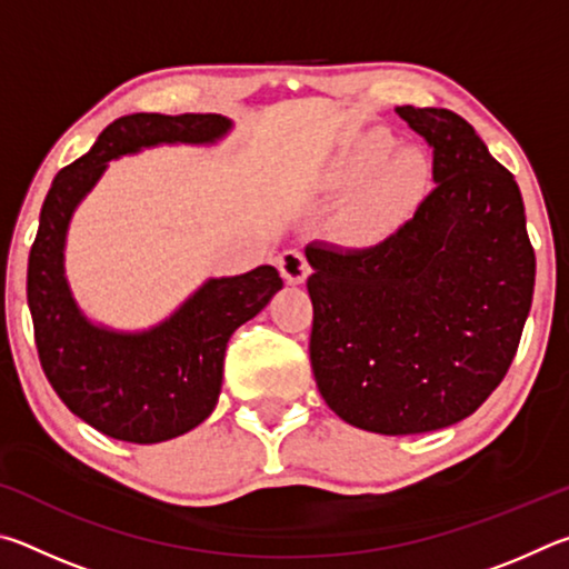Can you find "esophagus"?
Masks as SVG:
<instances>
[{
    "instance_id": "esophagus-1",
    "label": "esophagus",
    "mask_w": 569,
    "mask_h": 569,
    "mask_svg": "<svg viewBox=\"0 0 569 569\" xmlns=\"http://www.w3.org/2000/svg\"><path fill=\"white\" fill-rule=\"evenodd\" d=\"M276 266H278V271H281V276L286 278V283H291V286L303 283L308 273H311V266H308L303 253H298V250H283V253L276 258Z\"/></svg>"
}]
</instances>
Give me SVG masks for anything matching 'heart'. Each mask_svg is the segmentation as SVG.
<instances>
[{"label":"heart","mask_w":569,"mask_h":569,"mask_svg":"<svg viewBox=\"0 0 569 569\" xmlns=\"http://www.w3.org/2000/svg\"><path fill=\"white\" fill-rule=\"evenodd\" d=\"M389 132H369L331 162L323 188L351 196L336 220L346 248L371 253L403 236L431 190V160L419 148H398Z\"/></svg>","instance_id":"b5f03b06"}]
</instances>
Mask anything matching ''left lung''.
Wrapping results in <instances>:
<instances>
[{"label": "left lung", "instance_id": "left-lung-1", "mask_svg": "<svg viewBox=\"0 0 569 569\" xmlns=\"http://www.w3.org/2000/svg\"><path fill=\"white\" fill-rule=\"evenodd\" d=\"M397 112L435 150L419 216L371 253L306 248L316 387L346 423L389 437L475 413L515 359L535 291L512 172L457 112Z\"/></svg>", "mask_w": 569, "mask_h": 569}]
</instances>
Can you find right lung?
Wrapping results in <instances>:
<instances>
[{
	"label": "right lung",
	"mask_w": 569,
	"mask_h": 569,
	"mask_svg": "<svg viewBox=\"0 0 569 569\" xmlns=\"http://www.w3.org/2000/svg\"><path fill=\"white\" fill-rule=\"evenodd\" d=\"M233 122L223 114L134 112L100 132L90 152L62 168L47 192L27 266V303L47 381L74 417L132 445H158L213 413L228 339L281 291L273 266L208 278L148 331L92 323L64 278V240L74 208L110 160L156 146H213Z\"/></svg>",
	"instance_id": "add662e5"
}]
</instances>
